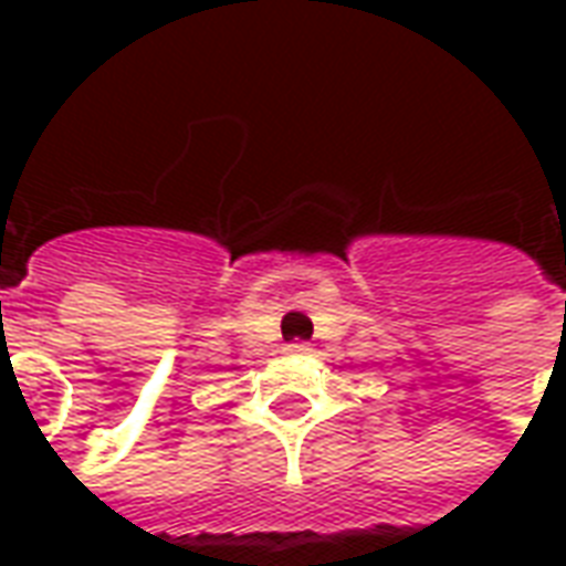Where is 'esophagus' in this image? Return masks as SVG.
<instances>
[{
  "label": "esophagus",
  "mask_w": 566,
  "mask_h": 566,
  "mask_svg": "<svg viewBox=\"0 0 566 566\" xmlns=\"http://www.w3.org/2000/svg\"><path fill=\"white\" fill-rule=\"evenodd\" d=\"M312 348H308V343H303V339H296V343L287 345V355H308Z\"/></svg>",
  "instance_id": "esophagus-1"
}]
</instances>
